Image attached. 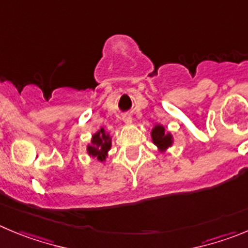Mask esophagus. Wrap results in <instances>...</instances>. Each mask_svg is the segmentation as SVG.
<instances>
[{"label":"esophagus","instance_id":"34e87169","mask_svg":"<svg viewBox=\"0 0 248 248\" xmlns=\"http://www.w3.org/2000/svg\"><path fill=\"white\" fill-rule=\"evenodd\" d=\"M124 124H131L132 117L129 116V115H126V116H124Z\"/></svg>","mask_w":248,"mask_h":248}]
</instances>
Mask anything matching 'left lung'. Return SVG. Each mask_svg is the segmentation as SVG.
I'll list each match as a JSON object with an SVG mask.
<instances>
[{
    "mask_svg": "<svg viewBox=\"0 0 248 248\" xmlns=\"http://www.w3.org/2000/svg\"><path fill=\"white\" fill-rule=\"evenodd\" d=\"M152 140L159 148L160 152H165L168 148L172 145V135L165 131V127L156 124L152 129Z\"/></svg>",
    "mask_w": 248,
    "mask_h": 248,
    "instance_id": "obj_1",
    "label": "left lung"
}]
</instances>
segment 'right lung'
I'll return each instance as SVG.
<instances>
[{
	"label": "right lung",
	"instance_id": "1",
	"mask_svg": "<svg viewBox=\"0 0 248 248\" xmlns=\"http://www.w3.org/2000/svg\"><path fill=\"white\" fill-rule=\"evenodd\" d=\"M111 148V137L105 129L100 128L92 137V143L88 144L87 152L90 156L96 158L99 161H105L108 152Z\"/></svg>",
	"mask_w": 248,
	"mask_h": 248
}]
</instances>
